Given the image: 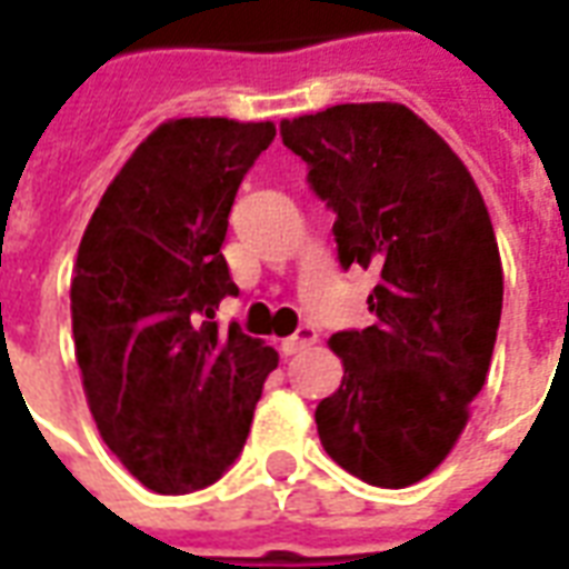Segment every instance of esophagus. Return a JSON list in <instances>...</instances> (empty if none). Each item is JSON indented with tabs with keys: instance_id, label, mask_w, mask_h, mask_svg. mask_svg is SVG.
<instances>
[{
	"instance_id": "esophagus-1",
	"label": "esophagus",
	"mask_w": 569,
	"mask_h": 569,
	"mask_svg": "<svg viewBox=\"0 0 569 569\" xmlns=\"http://www.w3.org/2000/svg\"><path fill=\"white\" fill-rule=\"evenodd\" d=\"M310 345H317V329H313V326H301V329H298L296 335H289L280 347H283L286 357H292V353L308 350Z\"/></svg>"
}]
</instances>
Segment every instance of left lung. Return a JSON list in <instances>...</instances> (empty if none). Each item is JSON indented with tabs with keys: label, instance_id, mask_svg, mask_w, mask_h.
Returning <instances> with one entry per match:
<instances>
[{
	"label": "left lung",
	"instance_id": "8db88e82",
	"mask_svg": "<svg viewBox=\"0 0 569 569\" xmlns=\"http://www.w3.org/2000/svg\"><path fill=\"white\" fill-rule=\"evenodd\" d=\"M335 212L341 268L381 273L375 322L332 335L345 381L317 406L326 453L378 488L427 478L460 439L500 329L502 268L463 161L399 103H345L280 121Z\"/></svg>",
	"mask_w": 569,
	"mask_h": 569
}]
</instances>
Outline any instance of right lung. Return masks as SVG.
<instances>
[{
    "mask_svg": "<svg viewBox=\"0 0 569 569\" xmlns=\"http://www.w3.org/2000/svg\"><path fill=\"white\" fill-rule=\"evenodd\" d=\"M277 137L271 121L176 118L106 188L72 277V338L100 436L154 493L228 472L277 353L228 332L216 308L237 286L222 243L237 188Z\"/></svg>",
    "mask_w": 569,
    "mask_h": 569,
    "instance_id": "right-lung-1",
    "label": "right lung"
}]
</instances>
